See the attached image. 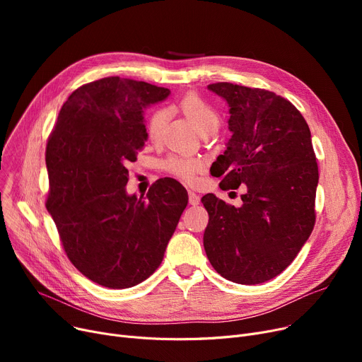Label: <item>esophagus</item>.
I'll list each match as a JSON object with an SVG mask.
<instances>
[{"mask_svg":"<svg viewBox=\"0 0 362 362\" xmlns=\"http://www.w3.org/2000/svg\"><path fill=\"white\" fill-rule=\"evenodd\" d=\"M199 201H201L199 195H197V194L192 192V191H189V204H191V205H198Z\"/></svg>","mask_w":362,"mask_h":362,"instance_id":"1","label":"esophagus"}]
</instances>
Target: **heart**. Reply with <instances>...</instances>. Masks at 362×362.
I'll use <instances>...</instances> for the list:
<instances>
[{"mask_svg":"<svg viewBox=\"0 0 362 362\" xmlns=\"http://www.w3.org/2000/svg\"><path fill=\"white\" fill-rule=\"evenodd\" d=\"M179 110L189 119L195 129L201 133L208 127H217L218 126V116L217 112L208 105L204 100H201L198 95L189 93L183 97L179 103ZM168 120V112L163 108L152 112V116L148 123V135L152 141H157L161 138L165 123ZM164 168L170 171L186 182H194L195 175L201 170V163L194 158L187 157H170L164 163Z\"/></svg>","mask_w":362,"mask_h":362,"instance_id":"b5f03b06","label":"heart"}]
</instances>
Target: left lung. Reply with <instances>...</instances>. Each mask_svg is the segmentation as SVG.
I'll list each match as a JSON object with an SVG mask.
<instances>
[{"label": "left lung", "instance_id": "1", "mask_svg": "<svg viewBox=\"0 0 362 362\" xmlns=\"http://www.w3.org/2000/svg\"><path fill=\"white\" fill-rule=\"evenodd\" d=\"M229 105L230 139L214 165L223 189L246 186L242 205L202 197L210 216L204 248L214 270L239 284L279 276L315 223L318 167L311 132L288 100L227 82L206 86ZM213 168V167H211Z\"/></svg>", "mask_w": 362, "mask_h": 362}]
</instances>
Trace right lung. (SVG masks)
<instances>
[{
    "mask_svg": "<svg viewBox=\"0 0 362 362\" xmlns=\"http://www.w3.org/2000/svg\"><path fill=\"white\" fill-rule=\"evenodd\" d=\"M168 95L119 76L90 82L70 95L48 139L47 210L74 267L110 289L136 286L160 267L187 205L170 177L146 198L126 191V164L148 139L144 110Z\"/></svg>",
    "mask_w": 362,
    "mask_h": 362,
    "instance_id": "right-lung-1",
    "label": "right lung"
}]
</instances>
